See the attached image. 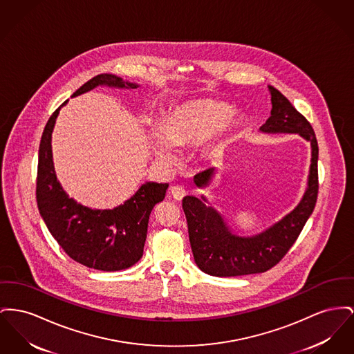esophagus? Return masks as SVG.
I'll return each instance as SVG.
<instances>
[{
  "instance_id": "34e87169",
  "label": "esophagus",
  "mask_w": 354,
  "mask_h": 354,
  "mask_svg": "<svg viewBox=\"0 0 354 354\" xmlns=\"http://www.w3.org/2000/svg\"><path fill=\"white\" fill-rule=\"evenodd\" d=\"M171 195H172V198L175 201H182L185 198V195H186V188L176 185V186L171 188Z\"/></svg>"
}]
</instances>
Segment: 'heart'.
<instances>
[{
  "instance_id": "1",
  "label": "heart",
  "mask_w": 354,
  "mask_h": 354,
  "mask_svg": "<svg viewBox=\"0 0 354 354\" xmlns=\"http://www.w3.org/2000/svg\"><path fill=\"white\" fill-rule=\"evenodd\" d=\"M246 125L242 113H231V106L212 99H199L174 106L163 122L162 131L153 129L149 142L155 155L172 160V147L195 146L206 140L202 153L207 159L218 158L236 133Z\"/></svg>"
}]
</instances>
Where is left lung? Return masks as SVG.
I'll use <instances>...</instances> for the list:
<instances>
[{
    "label": "left lung",
    "mask_w": 354,
    "mask_h": 354,
    "mask_svg": "<svg viewBox=\"0 0 354 354\" xmlns=\"http://www.w3.org/2000/svg\"><path fill=\"white\" fill-rule=\"evenodd\" d=\"M271 115L259 128L263 133H298L312 147V160L308 188L288 215L269 229L243 236L234 234L222 214L207 206L206 196L187 195L183 209L187 219L188 236L195 263L202 271L214 277H238L265 272L275 266L289 251L312 215L318 195V145L310 123L292 106L274 86L269 85ZM215 175L208 168L194 176L196 187H207Z\"/></svg>",
    "instance_id": "8db88e82"
}]
</instances>
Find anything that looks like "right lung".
<instances>
[{
	"label": "right lung",
	"instance_id": "add662e5",
	"mask_svg": "<svg viewBox=\"0 0 354 354\" xmlns=\"http://www.w3.org/2000/svg\"><path fill=\"white\" fill-rule=\"evenodd\" d=\"M99 85L135 89L139 85L102 73L80 86L79 96ZM64 102L49 118L39 149L36 199L40 215L53 238L76 262L89 269L124 270L143 255L152 208L166 196L168 183L146 182L123 205L95 209L69 198L57 180L52 158V132Z\"/></svg>",
	"mask_w": 354,
	"mask_h": 354
}]
</instances>
